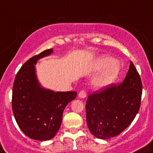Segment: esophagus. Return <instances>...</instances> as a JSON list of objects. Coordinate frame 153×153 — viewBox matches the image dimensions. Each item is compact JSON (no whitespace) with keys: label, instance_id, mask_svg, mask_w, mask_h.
Returning <instances> with one entry per match:
<instances>
[{"label":"esophagus","instance_id":"1","mask_svg":"<svg viewBox=\"0 0 153 153\" xmlns=\"http://www.w3.org/2000/svg\"><path fill=\"white\" fill-rule=\"evenodd\" d=\"M86 96L87 94L85 90H82L79 93H78V97H79L80 98H85V97H86Z\"/></svg>","mask_w":153,"mask_h":153}]
</instances>
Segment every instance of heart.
Wrapping results in <instances>:
<instances>
[{
    "instance_id": "heart-1",
    "label": "heart",
    "mask_w": 153,
    "mask_h": 153,
    "mask_svg": "<svg viewBox=\"0 0 153 153\" xmlns=\"http://www.w3.org/2000/svg\"><path fill=\"white\" fill-rule=\"evenodd\" d=\"M120 68L119 62L114 60L109 56L99 58L94 63V68L96 71H103L93 80L94 86L97 88H104L109 86L117 79Z\"/></svg>"
}]
</instances>
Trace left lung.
<instances>
[{"instance_id":"8db88e82","label":"left lung","mask_w":153,"mask_h":153,"mask_svg":"<svg viewBox=\"0 0 153 153\" xmlns=\"http://www.w3.org/2000/svg\"><path fill=\"white\" fill-rule=\"evenodd\" d=\"M143 85L138 71L130 62L123 82L111 84L91 94L85 105L88 129L94 137L107 140L130 126L140 107Z\"/></svg>"}]
</instances>
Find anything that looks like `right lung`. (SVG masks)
I'll use <instances>...</instances> for the list:
<instances>
[{
	"mask_svg": "<svg viewBox=\"0 0 153 153\" xmlns=\"http://www.w3.org/2000/svg\"><path fill=\"white\" fill-rule=\"evenodd\" d=\"M53 52L46 49L27 60L16 73L13 85L12 109L16 123L26 136L39 141L56 136L64 109L77 95L76 91L54 92L39 84L35 65Z\"/></svg>",
	"mask_w": 153,
	"mask_h": 153,
	"instance_id": "1",
	"label": "right lung"
}]
</instances>
